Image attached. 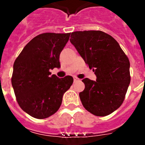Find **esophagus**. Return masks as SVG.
I'll list each match as a JSON object with an SVG mask.
<instances>
[{
	"mask_svg": "<svg viewBox=\"0 0 145 145\" xmlns=\"http://www.w3.org/2000/svg\"><path fill=\"white\" fill-rule=\"evenodd\" d=\"M79 79L78 78H77L76 77H74V82H76V81H78V80Z\"/></svg>",
	"mask_w": 145,
	"mask_h": 145,
	"instance_id": "esophagus-1",
	"label": "esophagus"
}]
</instances>
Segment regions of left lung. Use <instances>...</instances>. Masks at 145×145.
Instances as JSON below:
<instances>
[{"label":"left lung","mask_w":145,"mask_h":145,"mask_svg":"<svg viewBox=\"0 0 145 145\" xmlns=\"http://www.w3.org/2000/svg\"><path fill=\"white\" fill-rule=\"evenodd\" d=\"M70 43L97 76L82 80L79 97L85 109L97 116H108L120 107L131 81L130 62L111 35L99 30L71 33Z\"/></svg>","instance_id":"obj_1"}]
</instances>
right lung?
Instances as JSON below:
<instances>
[{"instance_id": "1", "label": "right lung", "mask_w": 145, "mask_h": 145, "mask_svg": "<svg viewBox=\"0 0 145 145\" xmlns=\"http://www.w3.org/2000/svg\"><path fill=\"white\" fill-rule=\"evenodd\" d=\"M70 33L38 35L23 48L13 67L11 84L16 101L30 116L44 119L57 112L64 93L73 83L70 75L59 78L50 70L59 68V55Z\"/></svg>"}]
</instances>
